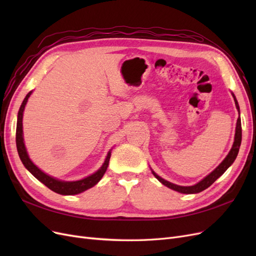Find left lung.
<instances>
[{
    "instance_id": "obj_1",
    "label": "left lung",
    "mask_w": 256,
    "mask_h": 256,
    "mask_svg": "<svg viewBox=\"0 0 256 256\" xmlns=\"http://www.w3.org/2000/svg\"><path fill=\"white\" fill-rule=\"evenodd\" d=\"M232 96H233L234 98V102H235V104H236V109L239 113V118L237 120V122H236V129H235V138H234V143H233V146H232L230 150L228 152V156L224 158V160L221 162V164L216 166L214 171L212 173H209L206 177H204L202 180H200L198 184H193V186H178V184H175L173 182H170L166 180H164V178L160 177L158 174L154 173L152 170V175L157 178V180L162 184H164L166 187L172 189L174 191H177L180 193H184V194H194V193H198V192H202L203 190L207 189L209 186H212L218 178L226 171V170L233 164V162L235 161L237 154H238V152H239V147H240V144H242V120H240V110H239V104H238V102L237 99L235 97V95L232 92Z\"/></svg>"
}]
</instances>
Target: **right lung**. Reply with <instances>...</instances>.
I'll return each instance as SVG.
<instances>
[{
	"label": "right lung",
	"instance_id": "obj_1",
	"mask_svg": "<svg viewBox=\"0 0 256 256\" xmlns=\"http://www.w3.org/2000/svg\"><path fill=\"white\" fill-rule=\"evenodd\" d=\"M32 92H33V90L28 92V95L26 96L24 100L22 102L19 112H18V118H17L16 144H17V150L19 154V157L22 161L23 166H26L28 171L32 174L35 178H37V180L40 182H42L44 186H47L50 190L56 192V193H58V194H62V196L79 194V193H82L85 190L94 187V186L97 184L99 182V180H102V176L104 175V173L106 171L108 166H109L112 148L108 152V154H106L102 166H100L95 173L90 174V176L84 177V178H82V180H72V182L60 180H58V178H56V177L46 174L36 164H34V162L32 160L30 159L26 147L24 144V138H23L22 120H23V111H24V108L26 106L28 100L30 96L32 95Z\"/></svg>",
	"mask_w": 256,
	"mask_h": 256
}]
</instances>
